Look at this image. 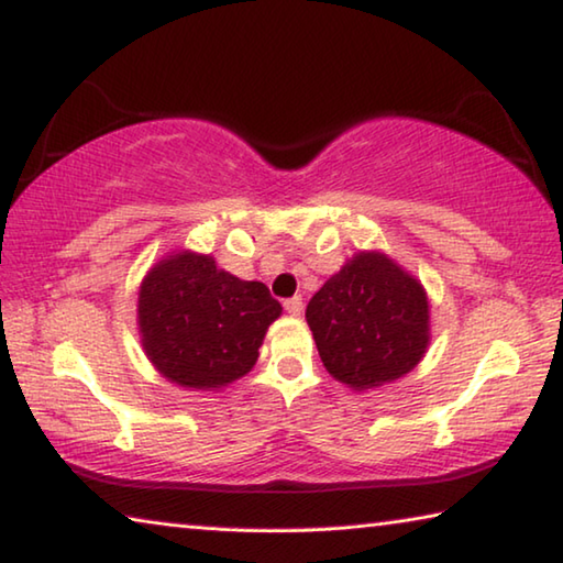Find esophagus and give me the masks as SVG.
I'll return each instance as SVG.
<instances>
[{
  "mask_svg": "<svg viewBox=\"0 0 563 563\" xmlns=\"http://www.w3.org/2000/svg\"><path fill=\"white\" fill-rule=\"evenodd\" d=\"M283 305H285V310H288L290 316H295V318H298L300 312H302V298H300V295H295V298H288Z\"/></svg>",
  "mask_w": 563,
  "mask_h": 563,
  "instance_id": "esophagus-1",
  "label": "esophagus"
}]
</instances>
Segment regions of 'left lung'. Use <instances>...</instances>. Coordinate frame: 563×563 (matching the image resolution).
<instances>
[{"mask_svg":"<svg viewBox=\"0 0 563 563\" xmlns=\"http://www.w3.org/2000/svg\"><path fill=\"white\" fill-rule=\"evenodd\" d=\"M322 365L352 389L407 375L430 342V305L412 275L383 253H360L305 310Z\"/></svg>","mask_w":563,"mask_h":563,"instance_id":"1","label":"left lung"}]
</instances>
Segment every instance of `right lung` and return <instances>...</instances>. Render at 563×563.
<instances>
[{
  "label": "right lung",
  "instance_id": "1",
  "mask_svg": "<svg viewBox=\"0 0 563 563\" xmlns=\"http://www.w3.org/2000/svg\"><path fill=\"white\" fill-rule=\"evenodd\" d=\"M280 312L263 283L218 271L211 255L196 253L161 261L139 292V328L148 360L170 383L194 389H216L243 377Z\"/></svg>",
  "mask_w": 563,
  "mask_h": 563
}]
</instances>
